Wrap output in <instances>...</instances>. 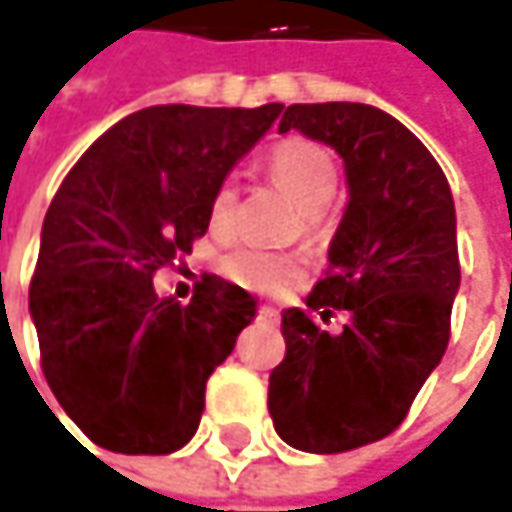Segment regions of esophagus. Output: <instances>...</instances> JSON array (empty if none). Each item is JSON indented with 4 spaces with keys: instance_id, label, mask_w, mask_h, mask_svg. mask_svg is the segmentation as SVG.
I'll return each instance as SVG.
<instances>
[{
    "instance_id": "1",
    "label": "esophagus",
    "mask_w": 512,
    "mask_h": 512,
    "mask_svg": "<svg viewBox=\"0 0 512 512\" xmlns=\"http://www.w3.org/2000/svg\"><path fill=\"white\" fill-rule=\"evenodd\" d=\"M257 313H260L263 319H269V322H275V319H278V310H275V307H269V304H260V310H257Z\"/></svg>"
}]
</instances>
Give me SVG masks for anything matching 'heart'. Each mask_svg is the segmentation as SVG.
Here are the masks:
<instances>
[{"mask_svg":"<svg viewBox=\"0 0 512 512\" xmlns=\"http://www.w3.org/2000/svg\"><path fill=\"white\" fill-rule=\"evenodd\" d=\"M269 172L272 178L293 193L307 208V222H319V208L331 202L337 190V163L328 149L310 140H284L269 152ZM237 208V184L225 178L210 199V225L225 231L234 222ZM304 257L257 243H243L222 257V272L257 293H278L302 272Z\"/></svg>","mask_w":512,"mask_h":512,"instance_id":"1","label":"heart"}]
</instances>
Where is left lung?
I'll list each match as a JSON object with an SVG mask.
<instances>
[{
    "label": "left lung",
    "mask_w": 512,
    "mask_h": 512,
    "mask_svg": "<svg viewBox=\"0 0 512 512\" xmlns=\"http://www.w3.org/2000/svg\"><path fill=\"white\" fill-rule=\"evenodd\" d=\"M331 146L349 205L307 310L281 313L284 360L269 375L278 437L310 454L384 440L440 366L460 290L457 216L440 163L381 108L290 105L278 131ZM334 312L343 332L318 328Z\"/></svg>",
    "instance_id": "left-lung-1"
}]
</instances>
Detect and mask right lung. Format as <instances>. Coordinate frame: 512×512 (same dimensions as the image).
<instances>
[{"label":"right lung","instance_id":"add662e5","mask_svg":"<svg viewBox=\"0 0 512 512\" xmlns=\"http://www.w3.org/2000/svg\"><path fill=\"white\" fill-rule=\"evenodd\" d=\"M281 111L143 108L108 128L55 193L28 310L52 393L96 445L169 454L193 440L210 372L257 302L202 275L178 304L152 275L205 237L213 190Z\"/></svg>","mask_w":512,"mask_h":512}]
</instances>
